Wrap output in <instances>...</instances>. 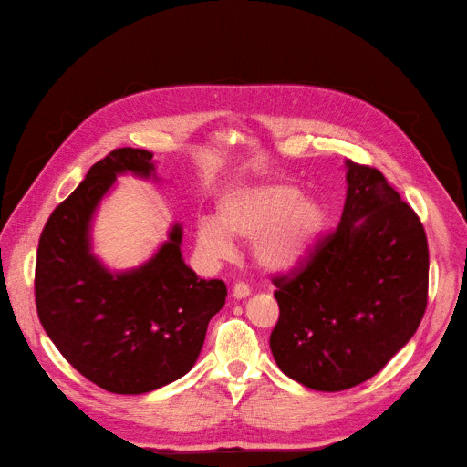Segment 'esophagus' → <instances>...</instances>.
<instances>
[{
    "mask_svg": "<svg viewBox=\"0 0 467 467\" xmlns=\"http://www.w3.org/2000/svg\"><path fill=\"white\" fill-rule=\"evenodd\" d=\"M251 295V289H249V285H244V283H236L234 286H233V296L236 301H241V299H246V296Z\"/></svg>",
    "mask_w": 467,
    "mask_h": 467,
    "instance_id": "1",
    "label": "esophagus"
}]
</instances>
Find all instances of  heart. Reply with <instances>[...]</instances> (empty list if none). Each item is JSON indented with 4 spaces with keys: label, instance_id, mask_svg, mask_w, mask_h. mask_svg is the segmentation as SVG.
Segmentation results:
<instances>
[{
    "label": "heart",
    "instance_id": "heart-1",
    "mask_svg": "<svg viewBox=\"0 0 467 467\" xmlns=\"http://www.w3.org/2000/svg\"><path fill=\"white\" fill-rule=\"evenodd\" d=\"M329 223V211L313 194L285 181L236 184L216 202V216L196 223V246L211 261L228 259L234 241H251V253L271 273L293 271L309 259Z\"/></svg>",
    "mask_w": 467,
    "mask_h": 467
}]
</instances>
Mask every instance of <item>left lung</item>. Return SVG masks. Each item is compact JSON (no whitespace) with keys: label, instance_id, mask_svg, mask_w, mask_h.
<instances>
[{"label":"left lung","instance_id":"1","mask_svg":"<svg viewBox=\"0 0 467 467\" xmlns=\"http://www.w3.org/2000/svg\"><path fill=\"white\" fill-rule=\"evenodd\" d=\"M337 231L295 275L275 279L279 369L317 391H343L379 373L418 331L430 253L418 214L377 168L345 162Z\"/></svg>","mask_w":467,"mask_h":467}]
</instances>
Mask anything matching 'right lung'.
I'll list each match as a JSON object with an SVG mask.
<instances>
[{
	"label": "right lung",
	"mask_w": 467,
	"mask_h": 467,
	"mask_svg": "<svg viewBox=\"0 0 467 467\" xmlns=\"http://www.w3.org/2000/svg\"><path fill=\"white\" fill-rule=\"evenodd\" d=\"M152 152L118 148L96 162L47 218L36 263L44 331L67 363L102 389L140 395L192 369L226 285L198 279L182 259V226L140 266L110 271L92 253V221L116 178H156Z\"/></svg>",
	"instance_id": "right-lung-1"
}]
</instances>
